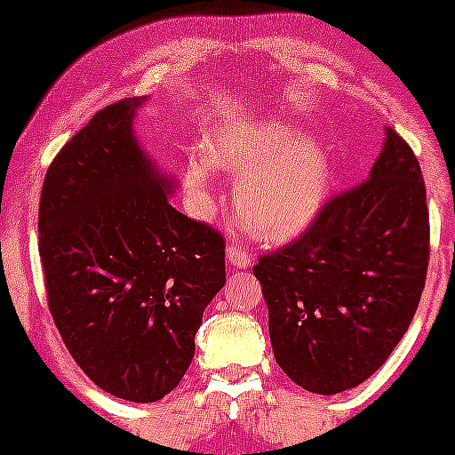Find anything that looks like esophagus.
Listing matches in <instances>:
<instances>
[{"instance_id":"esophagus-1","label":"esophagus","mask_w":455,"mask_h":455,"mask_svg":"<svg viewBox=\"0 0 455 455\" xmlns=\"http://www.w3.org/2000/svg\"><path fill=\"white\" fill-rule=\"evenodd\" d=\"M227 257L233 266H237V268H246V266L251 264L249 251H246L242 244H237V242L235 244L227 246Z\"/></svg>"}]
</instances>
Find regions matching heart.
<instances>
[{"mask_svg":"<svg viewBox=\"0 0 455 455\" xmlns=\"http://www.w3.org/2000/svg\"><path fill=\"white\" fill-rule=\"evenodd\" d=\"M213 167L244 173L235 204L246 227L266 240L295 235L319 213L330 187V160L315 139H297L286 121L224 123L187 167V185L209 187Z\"/></svg>","mask_w":455,"mask_h":455,"instance_id":"b5f03b06","label":"heart"}]
</instances>
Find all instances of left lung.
<instances>
[{"label": "left lung", "mask_w": 455, "mask_h": 455, "mask_svg": "<svg viewBox=\"0 0 455 455\" xmlns=\"http://www.w3.org/2000/svg\"><path fill=\"white\" fill-rule=\"evenodd\" d=\"M361 185L321 206L253 273L279 368L304 389L339 394L387 361L410 328L429 264V211L414 151L392 127Z\"/></svg>", "instance_id": "8db88e82"}]
</instances>
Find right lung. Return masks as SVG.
I'll list each match as a JSON object with an SVG mask.
<instances>
[{"instance_id":"1","label":"right lung","mask_w":455,"mask_h":455,"mask_svg":"<svg viewBox=\"0 0 455 455\" xmlns=\"http://www.w3.org/2000/svg\"><path fill=\"white\" fill-rule=\"evenodd\" d=\"M142 96L99 109L61 147L39 202L48 308L81 370L116 398L154 403L196 352L227 282L224 235L169 204L132 132Z\"/></svg>"}]
</instances>
